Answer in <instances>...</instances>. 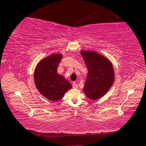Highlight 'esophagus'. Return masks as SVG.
Returning <instances> with one entry per match:
<instances>
[{"label":"esophagus","mask_w":146,"mask_h":146,"mask_svg":"<svg viewBox=\"0 0 146 146\" xmlns=\"http://www.w3.org/2000/svg\"><path fill=\"white\" fill-rule=\"evenodd\" d=\"M72 87L73 89H77L78 88V85L76 83H73V85H72Z\"/></svg>","instance_id":"esophagus-1"}]
</instances>
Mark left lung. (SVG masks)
<instances>
[{"instance_id": "left-lung-1", "label": "left lung", "mask_w": 146, "mask_h": 146, "mask_svg": "<svg viewBox=\"0 0 146 146\" xmlns=\"http://www.w3.org/2000/svg\"><path fill=\"white\" fill-rule=\"evenodd\" d=\"M81 53L88 69L83 91L90 99H98L107 93L113 83L112 65L99 53L91 51H82Z\"/></svg>"}]
</instances>
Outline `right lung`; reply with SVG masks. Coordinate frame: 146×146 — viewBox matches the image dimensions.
<instances>
[{
  "instance_id": "add662e5",
  "label": "right lung",
  "mask_w": 146,
  "mask_h": 146,
  "mask_svg": "<svg viewBox=\"0 0 146 146\" xmlns=\"http://www.w3.org/2000/svg\"><path fill=\"white\" fill-rule=\"evenodd\" d=\"M62 58L61 54H53L43 59L36 67L34 81L37 89L43 96L57 101L71 88V85L57 72Z\"/></svg>"
}]
</instances>
